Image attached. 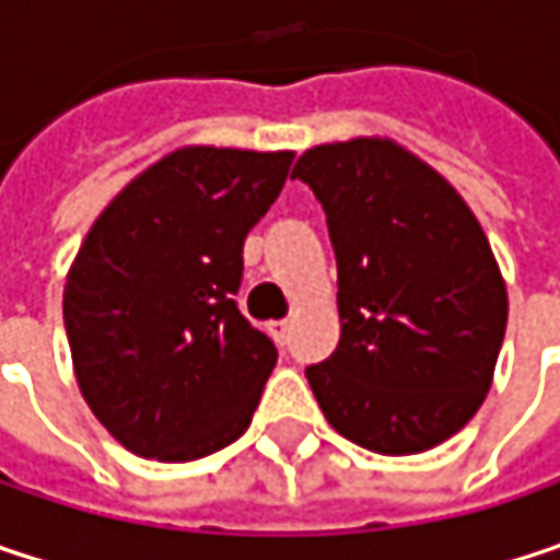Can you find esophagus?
<instances>
[{"mask_svg": "<svg viewBox=\"0 0 560 560\" xmlns=\"http://www.w3.org/2000/svg\"><path fill=\"white\" fill-rule=\"evenodd\" d=\"M269 327H272V337H276V340H284L288 330H291V320H272Z\"/></svg>", "mask_w": 560, "mask_h": 560, "instance_id": "obj_1", "label": "esophagus"}]
</instances>
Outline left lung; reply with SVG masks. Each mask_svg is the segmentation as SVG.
<instances>
[{
  "instance_id": "8db88e82",
  "label": "left lung",
  "mask_w": 560,
  "mask_h": 560,
  "mask_svg": "<svg viewBox=\"0 0 560 560\" xmlns=\"http://www.w3.org/2000/svg\"><path fill=\"white\" fill-rule=\"evenodd\" d=\"M291 177L324 203L340 343L307 370L334 431L405 457L454 438L493 386L509 294L457 187L386 136L307 149Z\"/></svg>"
}]
</instances>
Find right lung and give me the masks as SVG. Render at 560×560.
Masks as SVG:
<instances>
[{"label": "right lung", "mask_w": 560, "mask_h": 560, "mask_svg": "<svg viewBox=\"0 0 560 560\" xmlns=\"http://www.w3.org/2000/svg\"><path fill=\"white\" fill-rule=\"evenodd\" d=\"M294 152L180 145L93 220L63 281L73 376L132 454L184 464L233 444L276 370L236 307L246 233Z\"/></svg>", "instance_id": "obj_1"}]
</instances>
